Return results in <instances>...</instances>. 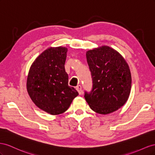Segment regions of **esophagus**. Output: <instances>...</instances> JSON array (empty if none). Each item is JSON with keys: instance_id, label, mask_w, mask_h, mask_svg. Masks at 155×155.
<instances>
[{"instance_id": "esophagus-1", "label": "esophagus", "mask_w": 155, "mask_h": 155, "mask_svg": "<svg viewBox=\"0 0 155 155\" xmlns=\"http://www.w3.org/2000/svg\"><path fill=\"white\" fill-rule=\"evenodd\" d=\"M76 90L78 91L79 95H81L82 94V87L81 85H78L76 87Z\"/></svg>"}]
</instances>
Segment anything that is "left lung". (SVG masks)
<instances>
[{
	"instance_id": "left-lung-1",
	"label": "left lung",
	"mask_w": 155,
	"mask_h": 155,
	"mask_svg": "<svg viewBox=\"0 0 155 155\" xmlns=\"http://www.w3.org/2000/svg\"><path fill=\"white\" fill-rule=\"evenodd\" d=\"M93 88L84 97L90 107L100 114L116 111L130 95L132 78L125 58L114 48L103 45L86 52Z\"/></svg>"
}]
</instances>
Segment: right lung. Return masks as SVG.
Returning <instances> with one entry per match:
<instances>
[{
	"label": "right lung",
	"instance_id": "add662e5",
	"mask_svg": "<svg viewBox=\"0 0 155 155\" xmlns=\"http://www.w3.org/2000/svg\"><path fill=\"white\" fill-rule=\"evenodd\" d=\"M68 48L49 47L30 66L26 80L28 94L36 106L51 115L65 112L78 95L68 85L65 62Z\"/></svg>",
	"mask_w": 155,
	"mask_h": 155
}]
</instances>
